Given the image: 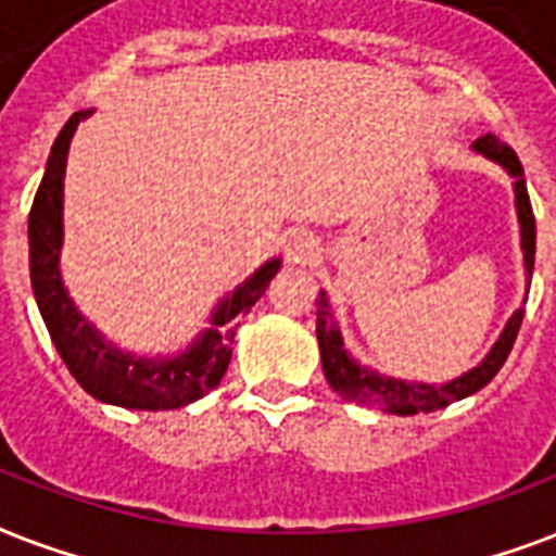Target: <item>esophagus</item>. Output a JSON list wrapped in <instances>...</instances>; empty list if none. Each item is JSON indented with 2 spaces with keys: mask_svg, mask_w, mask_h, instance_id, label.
<instances>
[{
  "mask_svg": "<svg viewBox=\"0 0 556 556\" xmlns=\"http://www.w3.org/2000/svg\"><path fill=\"white\" fill-rule=\"evenodd\" d=\"M317 260H320V244L312 233L300 230L286 242V262L291 268H308Z\"/></svg>",
  "mask_w": 556,
  "mask_h": 556,
  "instance_id": "1",
  "label": "esophagus"
}]
</instances>
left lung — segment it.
<instances>
[{
  "instance_id": "1",
  "label": "left lung",
  "mask_w": 556,
  "mask_h": 556,
  "mask_svg": "<svg viewBox=\"0 0 556 556\" xmlns=\"http://www.w3.org/2000/svg\"><path fill=\"white\" fill-rule=\"evenodd\" d=\"M473 152L484 155L493 164H500L510 178H514V195H517V218H519V236H522V260H526V279L531 286V274H534V253H536V222L534 210H531V199H528L526 187V173L519 164L517 152L510 150L508 143H502L496 135H482L479 141H473ZM526 308H517L510 314L505 329H502L500 340L493 343L491 352L465 375L447 380V383H418V380H401L380 375V371L361 366L355 357L349 355V349L343 346V334L340 326L331 314L329 296L320 291L317 296V343H320V357H323V371L326 380L331 383L340 397H346L352 404L369 406V409H383L389 415H418V413H435L444 409L453 401L473 395L482 387H488L502 364L508 361L517 331L522 326Z\"/></svg>"
}]
</instances>
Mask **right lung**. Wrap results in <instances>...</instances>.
Listing matches in <instances>:
<instances>
[{"mask_svg": "<svg viewBox=\"0 0 556 556\" xmlns=\"http://www.w3.org/2000/svg\"><path fill=\"white\" fill-rule=\"evenodd\" d=\"M94 109H83L68 117L60 129L51 155H48L46 176L34 195V207L28 216L30 244V286L37 296L39 314L54 340L56 352L63 357L77 383L91 397L103 404L124 406V409H178L204 397L218 380L225 378L230 355H233V320L239 314L251 312V305L265 294L270 279L277 277L282 260H268L253 270L242 286H236L210 314V329L195 334L190 346L178 355L143 357L124 352L91 320H86L80 308L68 296L60 270V251H63V181L68 147L80 121Z\"/></svg>", "mask_w": 556, "mask_h": 556, "instance_id": "right-lung-1", "label": "right lung"}]
</instances>
